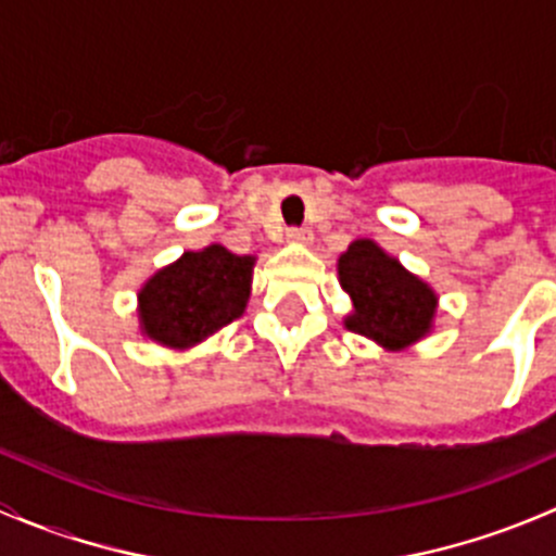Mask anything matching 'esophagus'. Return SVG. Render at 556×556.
I'll list each match as a JSON object with an SVG mask.
<instances>
[{
	"label": "esophagus",
	"instance_id": "34e87169",
	"mask_svg": "<svg viewBox=\"0 0 556 556\" xmlns=\"http://www.w3.org/2000/svg\"><path fill=\"white\" fill-rule=\"evenodd\" d=\"M288 239L293 244H312V231L309 228H290Z\"/></svg>",
	"mask_w": 556,
	"mask_h": 556
}]
</instances>
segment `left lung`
I'll list each match as a JSON object with an SVG mask.
<instances>
[{
    "mask_svg": "<svg viewBox=\"0 0 556 556\" xmlns=\"http://www.w3.org/2000/svg\"><path fill=\"white\" fill-rule=\"evenodd\" d=\"M339 282L352 299L346 330L377 341L384 350H406L433 328L439 295L371 239L346 247L339 257Z\"/></svg>",
    "mask_w": 556,
    "mask_h": 556,
    "instance_id": "left-lung-1",
    "label": "left lung"
}]
</instances>
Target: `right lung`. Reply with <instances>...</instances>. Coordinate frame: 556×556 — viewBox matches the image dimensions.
I'll list each match as a JSON object with an SVG mask.
<instances>
[{
    "label": "right lung",
    "mask_w": 556,
    "mask_h": 556,
    "mask_svg": "<svg viewBox=\"0 0 556 556\" xmlns=\"http://www.w3.org/2000/svg\"><path fill=\"white\" fill-rule=\"evenodd\" d=\"M252 255L223 244L185 252L139 290V328L148 339L188 350L242 317L252 282Z\"/></svg>",
    "instance_id": "right-lung-1"
}]
</instances>
